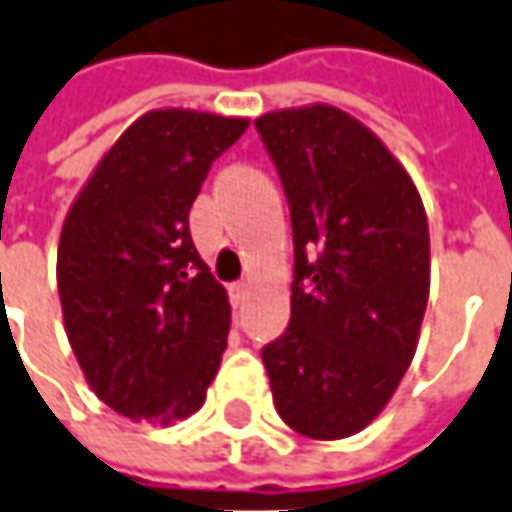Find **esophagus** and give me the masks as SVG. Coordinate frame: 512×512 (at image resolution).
Returning <instances> with one entry per match:
<instances>
[{
  "instance_id": "34e87169",
  "label": "esophagus",
  "mask_w": 512,
  "mask_h": 512,
  "mask_svg": "<svg viewBox=\"0 0 512 512\" xmlns=\"http://www.w3.org/2000/svg\"><path fill=\"white\" fill-rule=\"evenodd\" d=\"M228 292H231V303L239 306V303L245 301V295H248V284H245V281H236V284L228 287Z\"/></svg>"
}]
</instances>
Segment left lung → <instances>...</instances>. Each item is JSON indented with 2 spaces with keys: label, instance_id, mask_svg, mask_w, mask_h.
Listing matches in <instances>:
<instances>
[{
  "label": "left lung",
  "instance_id": "obj_1",
  "mask_svg": "<svg viewBox=\"0 0 512 512\" xmlns=\"http://www.w3.org/2000/svg\"><path fill=\"white\" fill-rule=\"evenodd\" d=\"M256 130L290 203V326L264 345L281 421L315 440L362 432L410 368L429 301V222L410 172L334 105Z\"/></svg>",
  "mask_w": 512,
  "mask_h": 512
}]
</instances>
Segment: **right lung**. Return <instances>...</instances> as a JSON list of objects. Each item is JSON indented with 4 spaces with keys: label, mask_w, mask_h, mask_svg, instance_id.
<instances>
[{
    "label": "right lung",
    "mask_w": 512,
    "mask_h": 512,
    "mask_svg": "<svg viewBox=\"0 0 512 512\" xmlns=\"http://www.w3.org/2000/svg\"><path fill=\"white\" fill-rule=\"evenodd\" d=\"M248 119L147 111L102 155L58 242L63 326L88 387L130 421L172 424L206 401L231 329L228 292L189 234L211 161Z\"/></svg>",
    "instance_id": "obj_1"
}]
</instances>
